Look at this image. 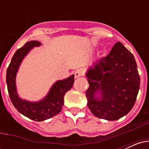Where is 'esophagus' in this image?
<instances>
[{
	"label": "esophagus",
	"mask_w": 149,
	"mask_h": 149,
	"mask_svg": "<svg viewBox=\"0 0 149 149\" xmlns=\"http://www.w3.org/2000/svg\"><path fill=\"white\" fill-rule=\"evenodd\" d=\"M74 77L75 78H78L79 77H81L84 74V71L82 69H77L75 72H74Z\"/></svg>",
	"instance_id": "esophagus-1"
}]
</instances>
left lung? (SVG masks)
Masks as SVG:
<instances>
[{"mask_svg":"<svg viewBox=\"0 0 149 149\" xmlns=\"http://www.w3.org/2000/svg\"><path fill=\"white\" fill-rule=\"evenodd\" d=\"M86 77L89 84L87 105L95 116L114 121L131 111L140 77L134 55L122 42L116 43L108 55L93 63Z\"/></svg>","mask_w":149,"mask_h":149,"instance_id":"left-lung-1","label":"left lung"}]
</instances>
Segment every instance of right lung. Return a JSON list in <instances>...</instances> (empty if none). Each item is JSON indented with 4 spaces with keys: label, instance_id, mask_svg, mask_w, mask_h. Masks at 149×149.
<instances>
[{
    "label": "right lung",
    "instance_id": "obj_1",
    "mask_svg": "<svg viewBox=\"0 0 149 149\" xmlns=\"http://www.w3.org/2000/svg\"><path fill=\"white\" fill-rule=\"evenodd\" d=\"M42 45L39 41H30L15 51L6 70V84L12 103L20 113L36 122L51 119L61 111L64 104V96L72 89L74 75L57 81L52 85L47 95L39 101L22 99L17 93L15 77L22 60L34 47Z\"/></svg>",
    "mask_w": 149,
    "mask_h": 149
}]
</instances>
